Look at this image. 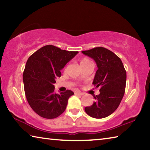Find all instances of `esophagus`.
I'll use <instances>...</instances> for the list:
<instances>
[{"label":"esophagus","instance_id":"obj_1","mask_svg":"<svg viewBox=\"0 0 150 150\" xmlns=\"http://www.w3.org/2000/svg\"><path fill=\"white\" fill-rule=\"evenodd\" d=\"M75 94H76V95H81V96L84 95V93H81V92H77V93H75Z\"/></svg>","mask_w":150,"mask_h":150}]
</instances>
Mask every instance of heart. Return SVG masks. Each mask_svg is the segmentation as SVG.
<instances>
[{
  "mask_svg": "<svg viewBox=\"0 0 150 150\" xmlns=\"http://www.w3.org/2000/svg\"><path fill=\"white\" fill-rule=\"evenodd\" d=\"M88 62H89V60H88L87 58H83V59H81L80 61V65H82L83 63H85Z\"/></svg>",
  "mask_w": 150,
  "mask_h": 150,
  "instance_id": "b5f03b06",
  "label": "heart"
}]
</instances>
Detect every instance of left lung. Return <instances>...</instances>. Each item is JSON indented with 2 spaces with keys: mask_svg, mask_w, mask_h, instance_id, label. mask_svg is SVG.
Returning <instances> with one entry per match:
<instances>
[{
  "mask_svg": "<svg viewBox=\"0 0 150 150\" xmlns=\"http://www.w3.org/2000/svg\"><path fill=\"white\" fill-rule=\"evenodd\" d=\"M82 53L95 61L98 69L93 84L100 88V94L94 96L95 101L85 110L95 118H103L112 114L125 92L126 71L121 59L106 48L96 47Z\"/></svg>",
  "mask_w": 150,
  "mask_h": 150,
  "instance_id": "left-lung-1",
  "label": "left lung"
}]
</instances>
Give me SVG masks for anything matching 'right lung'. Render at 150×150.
I'll list each match as a JSON object with an SVG mask.
<instances>
[{
  "label": "right lung",
  "instance_id": "obj_1",
  "mask_svg": "<svg viewBox=\"0 0 150 150\" xmlns=\"http://www.w3.org/2000/svg\"><path fill=\"white\" fill-rule=\"evenodd\" d=\"M77 53L47 45L28 59L23 73L25 95L30 107L41 117H58L66 109L69 98L74 95L70 90L55 93L54 84L55 79L62 76L60 71Z\"/></svg>",
  "mask_w": 150,
  "mask_h": 150
}]
</instances>
